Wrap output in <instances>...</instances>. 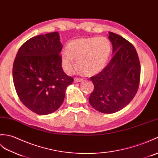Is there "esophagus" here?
<instances>
[{"label":"esophagus","mask_w":158,"mask_h":158,"mask_svg":"<svg viewBox=\"0 0 158 158\" xmlns=\"http://www.w3.org/2000/svg\"><path fill=\"white\" fill-rule=\"evenodd\" d=\"M81 81H83L82 79H80V78H75L74 79L75 83H79V82H81Z\"/></svg>","instance_id":"obj_1"}]
</instances>
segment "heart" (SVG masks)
Masks as SVG:
<instances>
[{
    "instance_id": "heart-1",
    "label": "heart",
    "mask_w": 158,
    "mask_h": 158,
    "mask_svg": "<svg viewBox=\"0 0 158 158\" xmlns=\"http://www.w3.org/2000/svg\"><path fill=\"white\" fill-rule=\"evenodd\" d=\"M111 53V44L105 37H89L73 40L61 54L62 67L70 73L75 67L87 76L100 73L107 64Z\"/></svg>"
}]
</instances>
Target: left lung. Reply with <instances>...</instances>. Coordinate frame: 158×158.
I'll return each instance as SVG.
<instances>
[{"label":"left lung","mask_w":158,"mask_h":158,"mask_svg":"<svg viewBox=\"0 0 158 158\" xmlns=\"http://www.w3.org/2000/svg\"><path fill=\"white\" fill-rule=\"evenodd\" d=\"M113 58L98 75L91 77L94 85L89 101L96 110L112 114L124 108L136 95L141 66L136 49L126 39L109 32Z\"/></svg>","instance_id":"1"}]
</instances>
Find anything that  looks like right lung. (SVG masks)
I'll use <instances>...</instances> for the list:
<instances>
[{"label":"right lung","mask_w":158,"mask_h":158,"mask_svg":"<svg viewBox=\"0 0 158 158\" xmlns=\"http://www.w3.org/2000/svg\"><path fill=\"white\" fill-rule=\"evenodd\" d=\"M58 32L35 36L18 50L13 67L16 92L26 107L39 115L60 108L73 79L64 73Z\"/></svg>","instance_id":"right-lung-1"}]
</instances>
